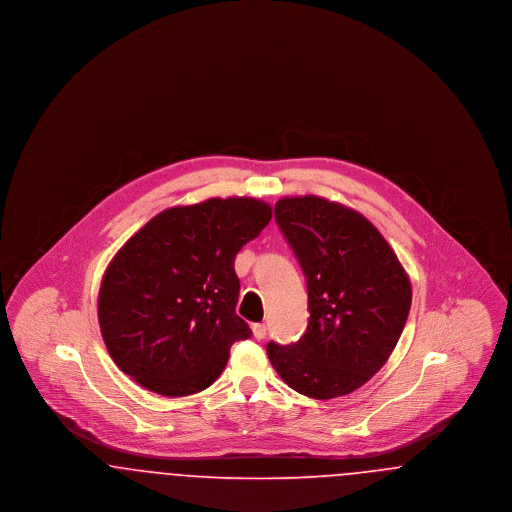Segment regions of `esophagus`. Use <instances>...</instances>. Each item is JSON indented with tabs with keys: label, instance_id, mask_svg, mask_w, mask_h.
<instances>
[{
	"label": "esophagus",
	"instance_id": "obj_1",
	"mask_svg": "<svg viewBox=\"0 0 512 512\" xmlns=\"http://www.w3.org/2000/svg\"><path fill=\"white\" fill-rule=\"evenodd\" d=\"M251 330H253V338H255V340H263V338L267 336V326H265V324H261V322L253 324V326H251Z\"/></svg>",
	"mask_w": 512,
	"mask_h": 512
}]
</instances>
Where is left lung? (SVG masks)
<instances>
[{"mask_svg": "<svg viewBox=\"0 0 512 512\" xmlns=\"http://www.w3.org/2000/svg\"><path fill=\"white\" fill-rule=\"evenodd\" d=\"M274 219L307 278L309 324L268 359L297 393L334 399L359 390L395 349L411 311V280L361 213L317 195L282 197Z\"/></svg>", "mask_w": 512, "mask_h": 512, "instance_id": "obj_1", "label": "left lung"}]
</instances>
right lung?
I'll use <instances>...</instances> for the list:
<instances>
[{"instance_id": "1", "label": "right lung", "mask_w": 512, "mask_h": 512, "mask_svg": "<svg viewBox=\"0 0 512 512\" xmlns=\"http://www.w3.org/2000/svg\"><path fill=\"white\" fill-rule=\"evenodd\" d=\"M272 219L253 197L171 207L142 226L103 274L98 318L109 355L146 390L182 397L209 388L236 341L234 259Z\"/></svg>"}]
</instances>
